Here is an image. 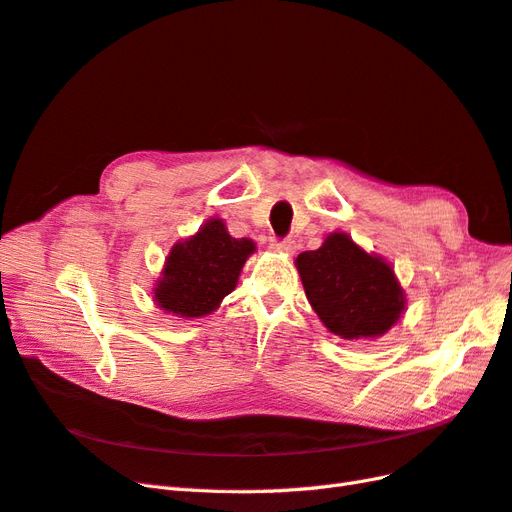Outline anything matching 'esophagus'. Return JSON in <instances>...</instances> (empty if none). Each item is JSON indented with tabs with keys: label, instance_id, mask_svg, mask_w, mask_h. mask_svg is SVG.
<instances>
[{
	"label": "esophagus",
	"instance_id": "obj_1",
	"mask_svg": "<svg viewBox=\"0 0 512 512\" xmlns=\"http://www.w3.org/2000/svg\"><path fill=\"white\" fill-rule=\"evenodd\" d=\"M271 250L282 252V254H293L297 250V245L293 239H284V241H271Z\"/></svg>",
	"mask_w": 512,
	"mask_h": 512
}]
</instances>
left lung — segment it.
Masks as SVG:
<instances>
[{"label": "left lung", "mask_w": 512, "mask_h": 512, "mask_svg": "<svg viewBox=\"0 0 512 512\" xmlns=\"http://www.w3.org/2000/svg\"><path fill=\"white\" fill-rule=\"evenodd\" d=\"M295 265L312 310L344 340L383 336L405 310V290L390 262L364 252L349 234L331 232Z\"/></svg>", "instance_id": "left-lung-1"}]
</instances>
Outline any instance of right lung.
<instances>
[{
	"instance_id": "add662e5",
	"label": "right lung",
	"mask_w": 512,
	"mask_h": 512,
	"mask_svg": "<svg viewBox=\"0 0 512 512\" xmlns=\"http://www.w3.org/2000/svg\"><path fill=\"white\" fill-rule=\"evenodd\" d=\"M256 245L234 239L222 219H209L193 237L178 241L155 284V301L178 319H198L219 308L239 282L241 269Z\"/></svg>"
}]
</instances>
